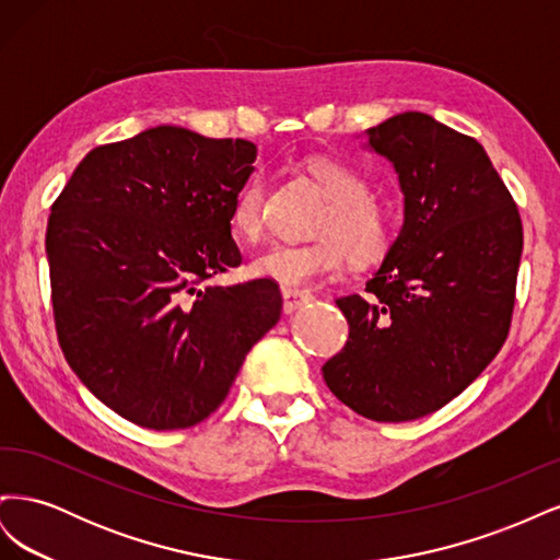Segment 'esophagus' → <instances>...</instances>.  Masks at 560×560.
<instances>
[{"label": "esophagus", "mask_w": 560, "mask_h": 560, "mask_svg": "<svg viewBox=\"0 0 560 560\" xmlns=\"http://www.w3.org/2000/svg\"><path fill=\"white\" fill-rule=\"evenodd\" d=\"M282 299H284L282 311H284L287 315H292V313H296L299 308L306 306V303H311V301H313V294H311L308 290H299V287H282Z\"/></svg>", "instance_id": "esophagus-1"}]
</instances>
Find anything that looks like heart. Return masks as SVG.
Listing matches in <instances>:
<instances>
[{
    "label": "heart",
    "mask_w": 560,
    "mask_h": 560,
    "mask_svg": "<svg viewBox=\"0 0 560 560\" xmlns=\"http://www.w3.org/2000/svg\"><path fill=\"white\" fill-rule=\"evenodd\" d=\"M306 173L329 198L322 212L313 243H270L254 254L249 273L282 287H301L317 278L336 276L346 257L352 264L378 261L395 241V217L387 206L369 196L366 177L343 161L311 156ZM266 177L249 175L231 206V229L243 241H254L264 229Z\"/></svg>",
    "instance_id": "heart-1"
}]
</instances>
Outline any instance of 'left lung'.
<instances>
[{
  "mask_svg": "<svg viewBox=\"0 0 560 560\" xmlns=\"http://www.w3.org/2000/svg\"><path fill=\"white\" fill-rule=\"evenodd\" d=\"M366 147L395 167L404 224L366 296L336 299L350 336L322 376L354 413L404 422L442 409L500 352L523 226L483 147L430 114L387 118Z\"/></svg>",
  "mask_w": 560,
  "mask_h": 560,
  "instance_id": "1",
  "label": "left lung"
}]
</instances>
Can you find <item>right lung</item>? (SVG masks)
<instances>
[{
  "label": "right lung",
  "instance_id": "1",
  "mask_svg": "<svg viewBox=\"0 0 560 560\" xmlns=\"http://www.w3.org/2000/svg\"><path fill=\"white\" fill-rule=\"evenodd\" d=\"M254 159L247 140L156 126L89 151L50 208L46 257L65 360L135 425H198L278 325L273 280L208 282L243 261L231 206Z\"/></svg>",
  "mask_w": 560,
  "mask_h": 560
}]
</instances>
